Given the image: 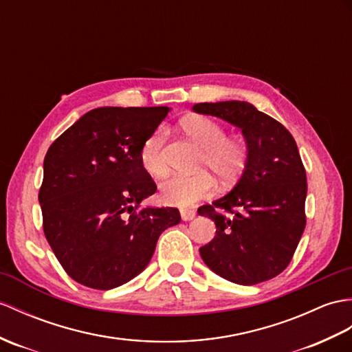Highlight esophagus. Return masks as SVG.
Masks as SVG:
<instances>
[{"instance_id": "obj_1", "label": "esophagus", "mask_w": 352, "mask_h": 352, "mask_svg": "<svg viewBox=\"0 0 352 352\" xmlns=\"http://www.w3.org/2000/svg\"><path fill=\"white\" fill-rule=\"evenodd\" d=\"M179 214H182V219L184 220V222H189V220L195 219V216H196L193 210H182L179 211Z\"/></svg>"}]
</instances>
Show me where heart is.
<instances>
[{"mask_svg": "<svg viewBox=\"0 0 352 352\" xmlns=\"http://www.w3.org/2000/svg\"><path fill=\"white\" fill-rule=\"evenodd\" d=\"M182 127L192 141L202 148L198 168H207L220 182H232L248 163L249 148L241 138L226 136V129L219 121L195 116L183 120ZM165 130L157 129L145 139L139 150V162L146 174L163 177L166 162L163 157ZM214 190V179L206 170L193 175H173L160 184V198L165 204L189 207Z\"/></svg>", "mask_w": 352, "mask_h": 352, "instance_id": "heart-1", "label": "heart"}]
</instances>
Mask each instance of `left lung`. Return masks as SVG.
I'll return each mask as SVG.
<instances>
[{"label": "left lung", "mask_w": 352, "mask_h": 352, "mask_svg": "<svg viewBox=\"0 0 352 352\" xmlns=\"http://www.w3.org/2000/svg\"><path fill=\"white\" fill-rule=\"evenodd\" d=\"M204 116L240 127L249 157L234 189L199 216L216 223V235L199 249L210 270L239 285H256L291 263L306 226V170L292 135L248 102L196 103Z\"/></svg>", "instance_id": "8db88e82"}]
</instances>
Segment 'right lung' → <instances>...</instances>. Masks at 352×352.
Instances as JSON below:
<instances>
[{"instance_id":"obj_1","label":"right lung","mask_w":352,"mask_h":352,"mask_svg":"<svg viewBox=\"0 0 352 352\" xmlns=\"http://www.w3.org/2000/svg\"><path fill=\"white\" fill-rule=\"evenodd\" d=\"M168 112L97 108L49 146L38 192L43 231L65 273L84 287L104 291L132 280L160 234L182 220L173 207L138 211L157 189L139 150Z\"/></svg>"}]
</instances>
